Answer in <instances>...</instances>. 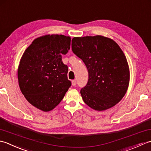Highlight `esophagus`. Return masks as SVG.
Masks as SVG:
<instances>
[{"label": "esophagus", "mask_w": 151, "mask_h": 151, "mask_svg": "<svg viewBox=\"0 0 151 151\" xmlns=\"http://www.w3.org/2000/svg\"><path fill=\"white\" fill-rule=\"evenodd\" d=\"M72 84L73 86H76L77 85V82L76 80H72Z\"/></svg>", "instance_id": "esophagus-1"}]
</instances>
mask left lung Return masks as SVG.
Masks as SVG:
<instances>
[{
    "label": "left lung",
    "mask_w": 151,
    "mask_h": 151,
    "mask_svg": "<svg viewBox=\"0 0 151 151\" xmlns=\"http://www.w3.org/2000/svg\"><path fill=\"white\" fill-rule=\"evenodd\" d=\"M72 50L83 61L88 72L87 83L80 91L84 102L96 111L119 103L130 80L127 58L119 45L102 36L75 37Z\"/></svg>",
    "instance_id": "left-lung-1"
}]
</instances>
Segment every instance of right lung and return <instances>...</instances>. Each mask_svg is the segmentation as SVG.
Segmentation results:
<instances>
[{
  "label": "right lung",
  "instance_id": "add662e5",
  "mask_svg": "<svg viewBox=\"0 0 151 151\" xmlns=\"http://www.w3.org/2000/svg\"><path fill=\"white\" fill-rule=\"evenodd\" d=\"M71 38L58 35L35 39L24 52L17 76L21 93L32 106L44 111L55 108L72 85L62 55L70 48Z\"/></svg>",
  "mask_w": 151,
  "mask_h": 151
}]
</instances>
